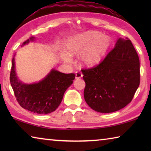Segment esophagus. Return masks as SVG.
<instances>
[{"label":"esophagus","instance_id":"34e87169","mask_svg":"<svg viewBox=\"0 0 151 151\" xmlns=\"http://www.w3.org/2000/svg\"><path fill=\"white\" fill-rule=\"evenodd\" d=\"M83 74H82L81 72H80V71H77V72H76V76H75V78L76 79L78 78H81L83 77Z\"/></svg>","mask_w":151,"mask_h":151}]
</instances>
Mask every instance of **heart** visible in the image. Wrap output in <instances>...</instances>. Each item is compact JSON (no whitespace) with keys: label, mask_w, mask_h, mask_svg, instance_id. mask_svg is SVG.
<instances>
[{"label":"heart","mask_w":151,"mask_h":151,"mask_svg":"<svg viewBox=\"0 0 151 151\" xmlns=\"http://www.w3.org/2000/svg\"><path fill=\"white\" fill-rule=\"evenodd\" d=\"M111 44V39L100 32L87 31L70 40L67 45L68 52L63 51L62 57L66 63H72L70 55L83 52L81 60L83 65L92 66L99 63Z\"/></svg>","instance_id":"b5f03b06"}]
</instances>
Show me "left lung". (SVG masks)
<instances>
[{"mask_svg": "<svg viewBox=\"0 0 151 151\" xmlns=\"http://www.w3.org/2000/svg\"><path fill=\"white\" fill-rule=\"evenodd\" d=\"M81 70L86 83V103L102 113L113 112L126 106L140 84L139 58L128 38H119L99 65Z\"/></svg>", "mask_w": 151, "mask_h": 151, "instance_id": "obj_1", "label": "left lung"}]
</instances>
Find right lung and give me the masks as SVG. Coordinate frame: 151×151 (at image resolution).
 Returning a JSON list of instances; mask_svg holds the SVG:
<instances>
[{"label":"right lung","mask_w":151,"mask_h":151,"mask_svg":"<svg viewBox=\"0 0 151 151\" xmlns=\"http://www.w3.org/2000/svg\"><path fill=\"white\" fill-rule=\"evenodd\" d=\"M35 39V37H30L22 46ZM14 56L12 60L10 81L18 103L23 109L35 113L48 114L55 111L60 105L65 92L73 83L75 74H65L52 68L38 83H24L17 76Z\"/></svg>","instance_id":"right-lung-1"}]
</instances>
